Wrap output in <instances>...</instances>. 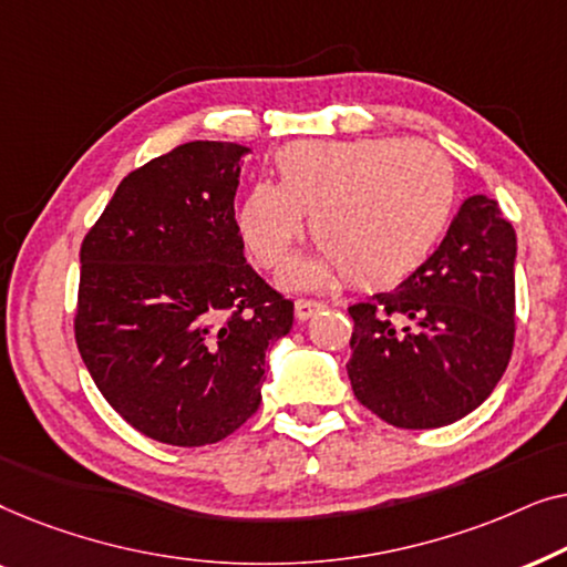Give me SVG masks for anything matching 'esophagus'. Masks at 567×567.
I'll return each instance as SVG.
<instances>
[{
  "instance_id": "esophagus-1",
  "label": "esophagus",
  "mask_w": 567,
  "mask_h": 567,
  "mask_svg": "<svg viewBox=\"0 0 567 567\" xmlns=\"http://www.w3.org/2000/svg\"><path fill=\"white\" fill-rule=\"evenodd\" d=\"M322 307H324L322 301H317V299H297V305H293V315H297L299 322H305L315 312H320Z\"/></svg>"
}]
</instances>
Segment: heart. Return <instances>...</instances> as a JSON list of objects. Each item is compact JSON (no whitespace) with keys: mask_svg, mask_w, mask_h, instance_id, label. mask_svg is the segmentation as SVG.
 I'll return each instance as SVG.
<instances>
[{"mask_svg":"<svg viewBox=\"0 0 567 567\" xmlns=\"http://www.w3.org/2000/svg\"><path fill=\"white\" fill-rule=\"evenodd\" d=\"M276 185L239 198V237L260 268L284 262L305 231L320 247L286 278L309 286L343 276L384 289L413 276L452 227L460 185L439 146L408 138L293 142L274 159Z\"/></svg>","mask_w":567,"mask_h":567,"instance_id":"obj_1","label":"heart"}]
</instances>
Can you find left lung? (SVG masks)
<instances>
[{"label":"left lung","mask_w":567,"mask_h":567,"mask_svg":"<svg viewBox=\"0 0 567 567\" xmlns=\"http://www.w3.org/2000/svg\"><path fill=\"white\" fill-rule=\"evenodd\" d=\"M514 260L498 200H464L413 276L348 307L355 400L398 429H439L483 405L514 351Z\"/></svg>","instance_id":"8db88e82"}]
</instances>
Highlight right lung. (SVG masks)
I'll use <instances>...</instances> for the list:
<instances>
[{"label": "right lung", "mask_w": 567, "mask_h": 567, "mask_svg": "<svg viewBox=\"0 0 567 567\" xmlns=\"http://www.w3.org/2000/svg\"><path fill=\"white\" fill-rule=\"evenodd\" d=\"M231 142H188L123 177L80 250L74 340L92 382L144 436L227 439L260 405L293 301L245 260Z\"/></svg>", "instance_id": "obj_1"}]
</instances>
